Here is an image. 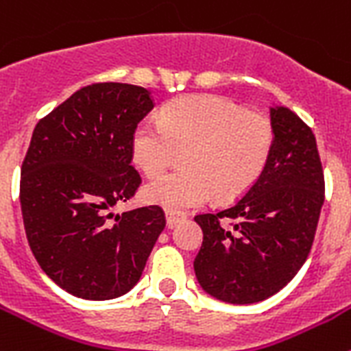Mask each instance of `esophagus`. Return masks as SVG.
Masks as SVG:
<instances>
[{
  "label": "esophagus",
  "mask_w": 351,
  "mask_h": 351,
  "mask_svg": "<svg viewBox=\"0 0 351 351\" xmlns=\"http://www.w3.org/2000/svg\"><path fill=\"white\" fill-rule=\"evenodd\" d=\"M165 216H167V223H169V226L178 225V223H181L182 219L186 218V214L179 213V210H167Z\"/></svg>",
  "instance_id": "esophagus-1"
}]
</instances>
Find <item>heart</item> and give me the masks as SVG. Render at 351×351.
<instances>
[{
	"mask_svg": "<svg viewBox=\"0 0 351 351\" xmlns=\"http://www.w3.org/2000/svg\"><path fill=\"white\" fill-rule=\"evenodd\" d=\"M274 128L267 116L247 112L221 96L191 95L170 101L161 123L142 121L132 137L135 165L154 178L178 149H188L184 167L144 186V198L169 210L202 206L213 195L234 200L246 193L267 165Z\"/></svg>",
	"mask_w": 351,
	"mask_h": 351,
	"instance_id": "heart-1",
	"label": "heart"
}]
</instances>
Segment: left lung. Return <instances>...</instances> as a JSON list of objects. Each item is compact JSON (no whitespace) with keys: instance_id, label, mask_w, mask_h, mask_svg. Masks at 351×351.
<instances>
[{"instance_id":"left-lung-1","label":"left lung","mask_w":351,"mask_h":351,"mask_svg":"<svg viewBox=\"0 0 351 351\" xmlns=\"http://www.w3.org/2000/svg\"><path fill=\"white\" fill-rule=\"evenodd\" d=\"M274 145L256 182L234 206L197 214L200 287L228 304H253L287 287L311 251L325 181L316 138L290 108L271 107Z\"/></svg>"}]
</instances>
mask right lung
Here are the masks:
<instances>
[{"label":"right lung","instance_id":"right-lung-1","mask_svg":"<svg viewBox=\"0 0 351 351\" xmlns=\"http://www.w3.org/2000/svg\"><path fill=\"white\" fill-rule=\"evenodd\" d=\"M153 107L145 88L98 82L35 126L21 169L24 230L42 271L71 295H125L165 228L160 206L112 213L142 182L132 137Z\"/></svg>","mask_w":351,"mask_h":351}]
</instances>
